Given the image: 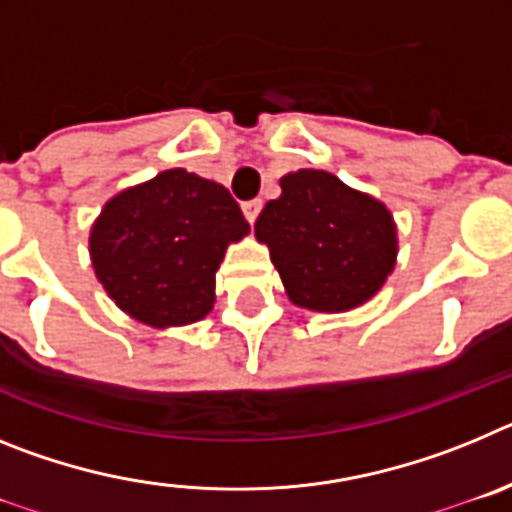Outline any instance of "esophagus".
Instances as JSON below:
<instances>
[{"label": "esophagus", "mask_w": 512, "mask_h": 512, "mask_svg": "<svg viewBox=\"0 0 512 512\" xmlns=\"http://www.w3.org/2000/svg\"><path fill=\"white\" fill-rule=\"evenodd\" d=\"M261 205H264V202L261 200H248V202H243V215H246V220L248 223H256V217H259V212H261Z\"/></svg>", "instance_id": "34e87169"}]
</instances>
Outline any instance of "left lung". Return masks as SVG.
I'll return each mask as SVG.
<instances>
[{
    "mask_svg": "<svg viewBox=\"0 0 512 512\" xmlns=\"http://www.w3.org/2000/svg\"><path fill=\"white\" fill-rule=\"evenodd\" d=\"M253 230L269 246L289 300L310 310L361 305L395 266L390 210L328 171L284 176L282 197L266 202Z\"/></svg>",
    "mask_w": 512,
    "mask_h": 512,
    "instance_id": "8db88e82",
    "label": "left lung"
}]
</instances>
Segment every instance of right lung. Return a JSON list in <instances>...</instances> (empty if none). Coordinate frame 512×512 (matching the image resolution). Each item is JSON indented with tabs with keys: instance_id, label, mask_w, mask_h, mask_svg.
Segmentation results:
<instances>
[{
	"instance_id": "obj_1",
	"label": "right lung",
	"mask_w": 512,
	"mask_h": 512,
	"mask_svg": "<svg viewBox=\"0 0 512 512\" xmlns=\"http://www.w3.org/2000/svg\"><path fill=\"white\" fill-rule=\"evenodd\" d=\"M246 233L228 189L169 169L104 205L89 251L115 305L140 323L166 328L212 310L225 248Z\"/></svg>"
}]
</instances>
